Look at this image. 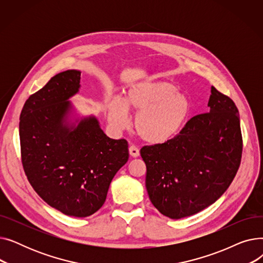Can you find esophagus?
I'll list each match as a JSON object with an SVG mask.
<instances>
[{"mask_svg":"<svg viewBox=\"0 0 263 263\" xmlns=\"http://www.w3.org/2000/svg\"><path fill=\"white\" fill-rule=\"evenodd\" d=\"M129 153L133 158H136V157L140 156V149L137 148L135 145H131L130 148H129Z\"/></svg>","mask_w":263,"mask_h":263,"instance_id":"esophagus-1","label":"esophagus"}]
</instances>
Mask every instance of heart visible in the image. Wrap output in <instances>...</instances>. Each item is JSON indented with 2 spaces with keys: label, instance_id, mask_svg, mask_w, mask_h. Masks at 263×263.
<instances>
[{
  "label": "heart",
  "instance_id": "heart-1",
  "mask_svg": "<svg viewBox=\"0 0 263 263\" xmlns=\"http://www.w3.org/2000/svg\"><path fill=\"white\" fill-rule=\"evenodd\" d=\"M128 108L136 114L134 127L142 139L150 144H162L180 130L190 116L189 97L170 82L148 80L136 84L126 98H112L106 104L107 119L116 130L128 126Z\"/></svg>",
  "mask_w": 263,
  "mask_h": 263
}]
</instances>
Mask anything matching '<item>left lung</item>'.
Listing matches in <instances>:
<instances>
[{
	"label": "left lung",
	"mask_w": 263,
	"mask_h": 263,
	"mask_svg": "<svg viewBox=\"0 0 263 263\" xmlns=\"http://www.w3.org/2000/svg\"><path fill=\"white\" fill-rule=\"evenodd\" d=\"M208 106V113L192 117L173 139L141 149L149 198L173 219L215 202L240 167L243 140L236 104L212 86Z\"/></svg>",
	"instance_id": "8db88e82"
}]
</instances>
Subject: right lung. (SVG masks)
<instances>
[{
    "mask_svg": "<svg viewBox=\"0 0 263 263\" xmlns=\"http://www.w3.org/2000/svg\"><path fill=\"white\" fill-rule=\"evenodd\" d=\"M81 71L51 78L29 97L19 122L21 161L37 194L62 213L86 217L103 205L110 181L129 159L128 142L104 134L95 117L68 127L67 101L78 92Z\"/></svg>",
    "mask_w": 263,
    "mask_h": 263,
    "instance_id": "add662e5",
    "label": "right lung"
}]
</instances>
